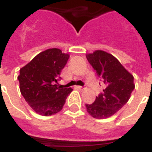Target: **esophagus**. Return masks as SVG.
Wrapping results in <instances>:
<instances>
[{
  "mask_svg": "<svg viewBox=\"0 0 152 152\" xmlns=\"http://www.w3.org/2000/svg\"><path fill=\"white\" fill-rule=\"evenodd\" d=\"M77 88H78L80 90H84V89H86V87H85V86H77Z\"/></svg>",
  "mask_w": 152,
  "mask_h": 152,
  "instance_id": "obj_1",
  "label": "esophagus"
}]
</instances>
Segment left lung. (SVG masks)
Instances as JSON below:
<instances>
[{"instance_id":"left-lung-1","label":"left lung","mask_w":152,"mask_h":152,"mask_svg":"<svg viewBox=\"0 0 152 152\" xmlns=\"http://www.w3.org/2000/svg\"><path fill=\"white\" fill-rule=\"evenodd\" d=\"M93 68L106 88L91 104H86L87 112L96 119L112 116L123 107L134 89V76L113 55L96 50L86 55Z\"/></svg>"}]
</instances>
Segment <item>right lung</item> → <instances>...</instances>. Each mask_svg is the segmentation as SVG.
Here are the masks:
<instances>
[{"label":"right lung","mask_w":152,"mask_h":152,"mask_svg":"<svg viewBox=\"0 0 152 152\" xmlns=\"http://www.w3.org/2000/svg\"><path fill=\"white\" fill-rule=\"evenodd\" d=\"M69 54L49 49L20 69L18 80L22 95L37 113L45 116L59 112L72 89L58 86Z\"/></svg>","instance_id":"1"}]
</instances>
